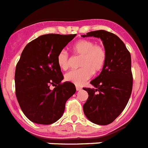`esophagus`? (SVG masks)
I'll return each mask as SVG.
<instances>
[{
  "mask_svg": "<svg viewBox=\"0 0 148 148\" xmlns=\"http://www.w3.org/2000/svg\"><path fill=\"white\" fill-rule=\"evenodd\" d=\"M75 88H76L77 91H79V90H82V88H81V87H79V86H76Z\"/></svg>",
  "mask_w": 148,
  "mask_h": 148,
  "instance_id": "esophagus-1",
  "label": "esophagus"
}]
</instances>
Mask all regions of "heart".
Wrapping results in <instances>:
<instances>
[{
	"instance_id": "obj_1",
	"label": "heart",
	"mask_w": 148,
	"mask_h": 148,
	"mask_svg": "<svg viewBox=\"0 0 148 148\" xmlns=\"http://www.w3.org/2000/svg\"><path fill=\"white\" fill-rule=\"evenodd\" d=\"M72 51L75 55L81 56L78 69H73L65 74V80L82 85L90 78L93 73H98L103 69L107 60L106 48L90 40H81L72 46ZM69 56L66 50H61L57 55V64L63 70L69 66Z\"/></svg>"
}]
</instances>
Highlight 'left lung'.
<instances>
[{
	"label": "left lung",
	"instance_id": "left-lung-1",
	"mask_svg": "<svg viewBox=\"0 0 148 148\" xmlns=\"http://www.w3.org/2000/svg\"><path fill=\"white\" fill-rule=\"evenodd\" d=\"M82 36L100 38L106 49V63L100 74L90 82L94 88H84L88 98L83 110L93 123L108 125L123 112L132 93L130 53L118 36L106 31H91Z\"/></svg>",
	"mask_w": 148,
	"mask_h": 148
}]
</instances>
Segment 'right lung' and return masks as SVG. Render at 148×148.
<instances>
[{
    "label": "right lung",
    "mask_w": 148,
    "mask_h": 148,
    "mask_svg": "<svg viewBox=\"0 0 148 148\" xmlns=\"http://www.w3.org/2000/svg\"><path fill=\"white\" fill-rule=\"evenodd\" d=\"M76 34H45L24 49L15 73L16 95L21 111L29 120L49 125L61 117L66 102L75 93L72 82L61 83L64 76L57 55ZM52 85L56 88L50 89Z\"/></svg>",
    "instance_id": "obj_1"
}]
</instances>
